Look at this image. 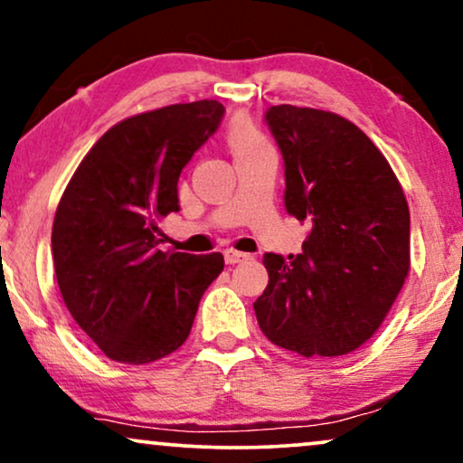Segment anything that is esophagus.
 <instances>
[{"label":"esophagus","mask_w":463,"mask_h":463,"mask_svg":"<svg viewBox=\"0 0 463 463\" xmlns=\"http://www.w3.org/2000/svg\"><path fill=\"white\" fill-rule=\"evenodd\" d=\"M223 257H225V263H242L246 259H250V255H246V252H240V250H233V249H225L223 250Z\"/></svg>","instance_id":"obj_1"}]
</instances>
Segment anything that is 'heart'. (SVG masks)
I'll return each mask as SVG.
<instances>
[{
    "mask_svg": "<svg viewBox=\"0 0 463 463\" xmlns=\"http://www.w3.org/2000/svg\"><path fill=\"white\" fill-rule=\"evenodd\" d=\"M227 138H230V147L233 156L249 154V151H255L263 145H268L261 132L257 130V126L250 122L249 118H236L230 126V132H227Z\"/></svg>",
    "mask_w": 463,
    "mask_h": 463,
    "instance_id": "obj_1",
    "label": "heart"
}]
</instances>
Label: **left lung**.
<instances>
[{"label": "left lung", "instance_id": "1", "mask_svg": "<svg viewBox=\"0 0 463 463\" xmlns=\"http://www.w3.org/2000/svg\"><path fill=\"white\" fill-rule=\"evenodd\" d=\"M265 124L284 160V206L309 233L288 261L263 257L259 326L301 356L350 354L373 337L409 274L402 187L371 138L337 113L274 105Z\"/></svg>", "mask_w": 463, "mask_h": 463}]
</instances>
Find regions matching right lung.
Instances as JSON below:
<instances>
[{"label": "right lung", "mask_w": 463, "mask_h": 463, "mask_svg": "<svg viewBox=\"0 0 463 463\" xmlns=\"http://www.w3.org/2000/svg\"><path fill=\"white\" fill-rule=\"evenodd\" d=\"M219 100L132 116L75 170L52 225L62 301L107 358L147 364L179 350L223 255L160 250L157 221L179 211L181 170L217 132Z\"/></svg>", "instance_id": "add662e5"}]
</instances>
